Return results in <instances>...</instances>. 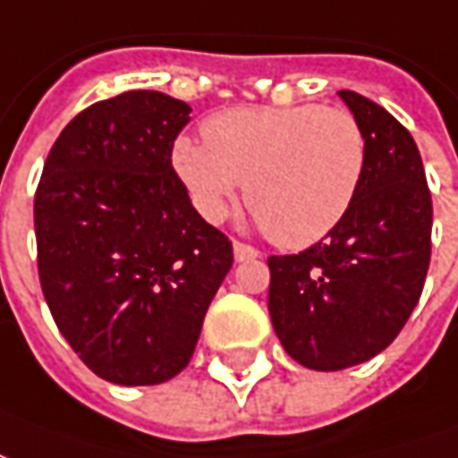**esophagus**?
Wrapping results in <instances>:
<instances>
[{
  "mask_svg": "<svg viewBox=\"0 0 458 458\" xmlns=\"http://www.w3.org/2000/svg\"><path fill=\"white\" fill-rule=\"evenodd\" d=\"M233 259L242 263V261H253V259H259V251L249 246V243L242 242H233Z\"/></svg>",
  "mask_w": 458,
  "mask_h": 458,
  "instance_id": "34e87169",
  "label": "esophagus"
}]
</instances>
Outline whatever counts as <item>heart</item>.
<instances>
[{"instance_id": "heart-1", "label": "heart", "mask_w": 458, "mask_h": 458, "mask_svg": "<svg viewBox=\"0 0 458 458\" xmlns=\"http://www.w3.org/2000/svg\"><path fill=\"white\" fill-rule=\"evenodd\" d=\"M202 136L170 151L197 209L222 219L246 180L256 226L285 249L335 232L361 188L366 136L344 106H236L207 116Z\"/></svg>"}]
</instances>
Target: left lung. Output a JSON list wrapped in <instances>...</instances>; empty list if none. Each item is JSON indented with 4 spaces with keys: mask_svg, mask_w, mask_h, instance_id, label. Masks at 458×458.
<instances>
[{
    "mask_svg": "<svg viewBox=\"0 0 458 458\" xmlns=\"http://www.w3.org/2000/svg\"><path fill=\"white\" fill-rule=\"evenodd\" d=\"M366 136L361 188L335 232L302 253L270 256L268 312L283 349L342 370L388 346L425 288L432 195L415 139L383 106L339 92Z\"/></svg>",
    "mask_w": 458,
    "mask_h": 458,
    "instance_id": "8db88e82",
    "label": "left lung"
}]
</instances>
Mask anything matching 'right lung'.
<instances>
[{
    "label": "right lung",
    "mask_w": 458,
    "mask_h": 458,
    "mask_svg": "<svg viewBox=\"0 0 458 458\" xmlns=\"http://www.w3.org/2000/svg\"><path fill=\"white\" fill-rule=\"evenodd\" d=\"M190 105L131 89L60 131L33 199L43 298L92 373L156 386L192 359L232 242L173 170Z\"/></svg>",
    "instance_id": "add662e5"
}]
</instances>
